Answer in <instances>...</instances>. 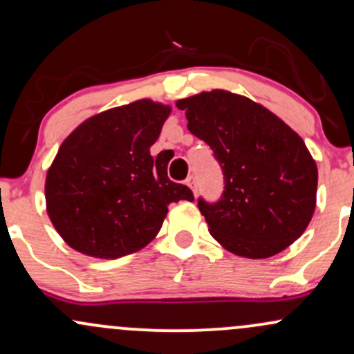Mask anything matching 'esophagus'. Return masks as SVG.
<instances>
[{
	"instance_id": "1",
	"label": "esophagus",
	"mask_w": 354,
	"mask_h": 354,
	"mask_svg": "<svg viewBox=\"0 0 354 354\" xmlns=\"http://www.w3.org/2000/svg\"><path fill=\"white\" fill-rule=\"evenodd\" d=\"M186 185H188L189 188H191V191H193V193L196 194V178H194V176H189L188 180H186Z\"/></svg>"
}]
</instances>
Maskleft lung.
Listing matches in <instances>:
<instances>
[{
	"instance_id": "8db88e82",
	"label": "left lung",
	"mask_w": 354,
	"mask_h": 354,
	"mask_svg": "<svg viewBox=\"0 0 354 354\" xmlns=\"http://www.w3.org/2000/svg\"><path fill=\"white\" fill-rule=\"evenodd\" d=\"M176 106L225 174L221 200L198 201L211 236L250 259L293 245L310 225L318 189V168L303 138L263 104L226 89L178 100Z\"/></svg>"
}]
</instances>
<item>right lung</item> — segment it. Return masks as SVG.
Listing matches in <instances>:
<instances>
[{"label": "right lung", "mask_w": 354, "mask_h": 354, "mask_svg": "<svg viewBox=\"0 0 354 354\" xmlns=\"http://www.w3.org/2000/svg\"><path fill=\"white\" fill-rule=\"evenodd\" d=\"M169 113L168 104L136 100L88 118L61 143L44 198L68 246L100 259L136 253L160 233L171 203L194 200L149 154Z\"/></svg>", "instance_id": "right-lung-1"}]
</instances>
